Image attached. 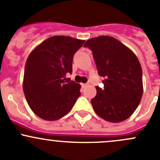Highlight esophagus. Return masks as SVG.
Here are the masks:
<instances>
[{
	"mask_svg": "<svg viewBox=\"0 0 160 160\" xmlns=\"http://www.w3.org/2000/svg\"><path fill=\"white\" fill-rule=\"evenodd\" d=\"M88 85V83H81V86H82V88H86Z\"/></svg>",
	"mask_w": 160,
	"mask_h": 160,
	"instance_id": "1",
	"label": "esophagus"
}]
</instances>
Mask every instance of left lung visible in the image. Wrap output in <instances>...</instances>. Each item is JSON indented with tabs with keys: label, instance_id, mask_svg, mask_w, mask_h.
Returning a JSON list of instances; mask_svg holds the SVG:
<instances>
[{
	"label": "left lung",
	"instance_id": "8db88e82",
	"mask_svg": "<svg viewBox=\"0 0 160 160\" xmlns=\"http://www.w3.org/2000/svg\"><path fill=\"white\" fill-rule=\"evenodd\" d=\"M104 88L96 87L91 100L96 114L113 123L123 122L136 110L143 93L142 70L135 53L108 35L88 39Z\"/></svg>",
	"mask_w": 160,
	"mask_h": 160
}]
</instances>
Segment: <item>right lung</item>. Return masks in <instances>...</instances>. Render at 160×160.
<instances>
[{
	"mask_svg": "<svg viewBox=\"0 0 160 160\" xmlns=\"http://www.w3.org/2000/svg\"><path fill=\"white\" fill-rule=\"evenodd\" d=\"M84 40L55 35L40 43L25 62L23 91L38 117L56 121L68 114L80 95L79 83L64 81L72 73L73 55Z\"/></svg>",
	"mask_w": 160,
	"mask_h": 160,
	"instance_id": "1",
	"label": "right lung"
}]
</instances>
